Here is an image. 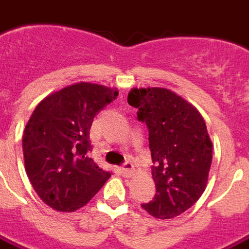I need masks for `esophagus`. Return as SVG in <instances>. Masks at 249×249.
Returning <instances> with one entry per match:
<instances>
[{
    "label": "esophagus",
    "mask_w": 249,
    "mask_h": 249,
    "mask_svg": "<svg viewBox=\"0 0 249 249\" xmlns=\"http://www.w3.org/2000/svg\"><path fill=\"white\" fill-rule=\"evenodd\" d=\"M120 171H121V175L124 176V178H128V179L129 178H132V176L134 175V172H136V171H134V166H133L130 162L125 163L124 166L120 168Z\"/></svg>",
    "instance_id": "esophagus-1"
}]
</instances>
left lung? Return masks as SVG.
<instances>
[{"instance_id":"1","label":"left lung","mask_w":249,"mask_h":249,"mask_svg":"<svg viewBox=\"0 0 249 249\" xmlns=\"http://www.w3.org/2000/svg\"><path fill=\"white\" fill-rule=\"evenodd\" d=\"M128 103L149 129L154 200L146 212L170 219L183 214L204 193L213 158V143L204 117L193 104L166 87H133Z\"/></svg>"}]
</instances>
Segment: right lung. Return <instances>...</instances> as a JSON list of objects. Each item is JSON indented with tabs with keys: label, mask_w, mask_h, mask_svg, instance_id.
I'll list each match as a JSON object with an SVG mask.
<instances>
[{
	"label": "right lung",
	"mask_w": 249,
	"mask_h": 249,
	"mask_svg": "<svg viewBox=\"0 0 249 249\" xmlns=\"http://www.w3.org/2000/svg\"><path fill=\"white\" fill-rule=\"evenodd\" d=\"M116 87L77 82L47 95L24 128L26 174L41 201L56 212L78 210L99 192L111 172L86 153L98 112L116 99Z\"/></svg>",
	"instance_id": "add662e5"
}]
</instances>
